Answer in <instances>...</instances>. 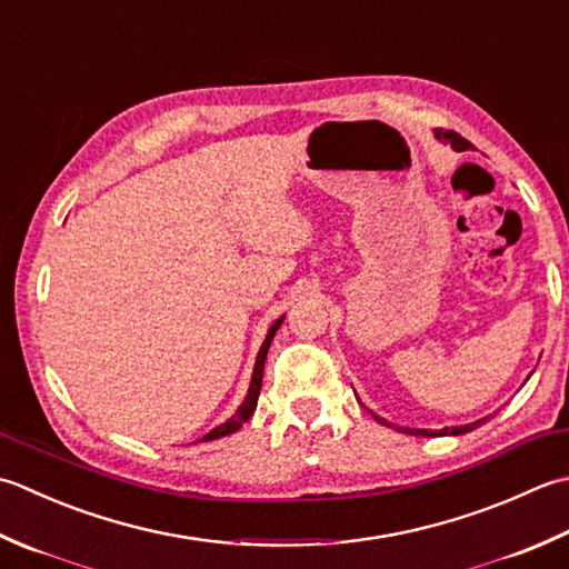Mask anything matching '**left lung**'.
<instances>
[{"instance_id": "left-lung-1", "label": "left lung", "mask_w": 569, "mask_h": 569, "mask_svg": "<svg viewBox=\"0 0 569 569\" xmlns=\"http://www.w3.org/2000/svg\"><path fill=\"white\" fill-rule=\"evenodd\" d=\"M437 136L443 138L447 142H451L453 150H466V148H469V140H463V138L459 136V132H453V130H437ZM375 419L380 421V425H385V421H382L380 417H375ZM481 425H483V419H481V421H473V425H466V427L441 429V433H453V437H459V433H466V431H471V429L481 427ZM405 433H415V437H431V431H427V429H405Z\"/></svg>"}]
</instances>
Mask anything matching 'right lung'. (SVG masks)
I'll list each match as a JSON object with an SVG mask.
<instances>
[{"label": "right lung", "mask_w": 569, "mask_h": 569, "mask_svg": "<svg viewBox=\"0 0 569 569\" xmlns=\"http://www.w3.org/2000/svg\"><path fill=\"white\" fill-rule=\"evenodd\" d=\"M281 322H283V318H278V320L273 322L271 330H269V336H266V340H263V345H261V350H259V358H256V367H253V377H251L249 395H247V399H243V405L239 407L237 415H233L231 419H227L224 425H219L214 431H209L202 441H214V439L227 437V433H233V431H237V429H241L243 421H249V419H251L253 409H256V402H259V392H261V380H263V362H266V352H269V348H271V340H273L276 330H278V326H281Z\"/></svg>", "instance_id": "1"}]
</instances>
